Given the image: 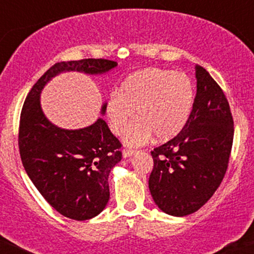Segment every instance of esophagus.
<instances>
[{
  "label": "esophagus",
  "mask_w": 254,
  "mask_h": 254,
  "mask_svg": "<svg viewBox=\"0 0 254 254\" xmlns=\"http://www.w3.org/2000/svg\"><path fill=\"white\" fill-rule=\"evenodd\" d=\"M135 153H136V150L124 149V150H123V158H130V157H132Z\"/></svg>",
  "instance_id": "esophagus-1"
}]
</instances>
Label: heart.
Here are the masks:
<instances>
[{
    "label": "heart",
    "mask_w": 254,
    "mask_h": 254,
    "mask_svg": "<svg viewBox=\"0 0 254 254\" xmlns=\"http://www.w3.org/2000/svg\"><path fill=\"white\" fill-rule=\"evenodd\" d=\"M195 99L191 79L185 72L148 67L130 73L106 104L111 130L124 135L136 112L138 122L125 135V144L137 147L154 135L168 141L188 122Z\"/></svg>",
    "instance_id": "1"
}]
</instances>
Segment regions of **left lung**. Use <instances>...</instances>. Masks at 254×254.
I'll list each match as a JSON object with an SVG mask.
<instances>
[{
    "label": "left lung",
    "instance_id": "1",
    "mask_svg": "<svg viewBox=\"0 0 254 254\" xmlns=\"http://www.w3.org/2000/svg\"><path fill=\"white\" fill-rule=\"evenodd\" d=\"M196 96L188 122L176 137L152 152L148 187L155 205L175 217L194 213L208 201L227 171L234 122L221 86L195 66Z\"/></svg>",
    "mask_w": 254,
    "mask_h": 254
}]
</instances>
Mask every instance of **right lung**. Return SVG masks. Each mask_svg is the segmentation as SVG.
I'll list each match as a JSON object with an SVG mask.
<instances>
[{"instance_id": "right-lung-1", "label": "right lung", "mask_w": 254, "mask_h": 254, "mask_svg": "<svg viewBox=\"0 0 254 254\" xmlns=\"http://www.w3.org/2000/svg\"><path fill=\"white\" fill-rule=\"evenodd\" d=\"M117 65L105 59L55 64L32 86L21 111L19 150L25 171L49 205L74 221L94 218L104 211L110 200L108 176L122 160V144L101 117L82 129L53 124L42 110L41 93L64 72L97 76ZM105 112L106 102L102 116Z\"/></svg>"}]
</instances>
